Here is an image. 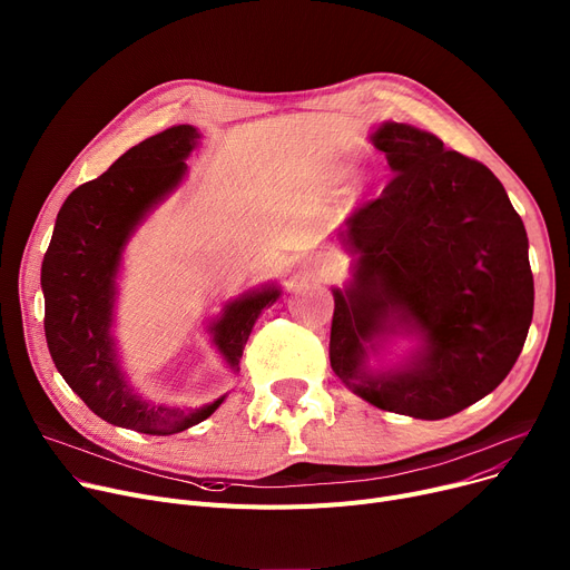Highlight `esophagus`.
<instances>
[{
	"label": "esophagus",
	"mask_w": 570,
	"mask_h": 570,
	"mask_svg": "<svg viewBox=\"0 0 570 570\" xmlns=\"http://www.w3.org/2000/svg\"><path fill=\"white\" fill-rule=\"evenodd\" d=\"M311 266H313V269H315L317 274H324V269H326V262H324L322 257H313Z\"/></svg>",
	"instance_id": "34e87169"
}]
</instances>
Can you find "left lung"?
<instances>
[{
	"label": "left lung",
	"instance_id": "1",
	"mask_svg": "<svg viewBox=\"0 0 570 570\" xmlns=\"http://www.w3.org/2000/svg\"><path fill=\"white\" fill-rule=\"evenodd\" d=\"M393 179L341 234L358 255L354 283L333 289L331 367L367 403L414 419L453 416L515 365L533 315L522 218L488 167L432 132L386 121L373 132ZM416 330L405 372L362 371L364 343Z\"/></svg>",
	"mask_w": 570,
	"mask_h": 570
}]
</instances>
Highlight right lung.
Here are the masks:
<instances>
[{"label":"right lung","mask_w":570,"mask_h":570,"mask_svg":"<svg viewBox=\"0 0 570 570\" xmlns=\"http://www.w3.org/2000/svg\"><path fill=\"white\" fill-rule=\"evenodd\" d=\"M199 132L173 126L130 147L98 179L78 186L61 205L41 266L46 341L57 371L104 421L145 434H175L209 419L223 397L203 410L149 405L126 384L110 338L115 276L124 244L145 214L184 177V158ZM276 287L225 306L212 326L214 343L234 373L262 308Z\"/></svg>","instance_id":"obj_1"}]
</instances>
